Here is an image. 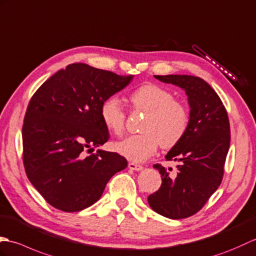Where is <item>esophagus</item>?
<instances>
[{"label": "esophagus", "instance_id": "esophagus-1", "mask_svg": "<svg viewBox=\"0 0 256 256\" xmlns=\"http://www.w3.org/2000/svg\"><path fill=\"white\" fill-rule=\"evenodd\" d=\"M128 168L130 170H134V171H141V170H142V166H140V164H137L134 162H130L128 164Z\"/></svg>", "mask_w": 256, "mask_h": 256}]
</instances>
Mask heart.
Segmentation results:
<instances>
[{"instance_id":"heart-1","label":"heart","mask_w":256,"mask_h":256,"mask_svg":"<svg viewBox=\"0 0 256 256\" xmlns=\"http://www.w3.org/2000/svg\"><path fill=\"white\" fill-rule=\"evenodd\" d=\"M132 112H144L141 134L115 144V150L130 161L142 162L153 156L158 146L171 149L185 137L190 126V110L174 100L171 90L158 84H144L130 95ZM100 120L115 136H122L126 126V112L116 96H110L100 105Z\"/></svg>"}]
</instances>
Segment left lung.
Returning <instances> with one entry per match:
<instances>
[{
  "instance_id": "8db88e82",
  "label": "left lung",
  "mask_w": 256,
  "mask_h": 256,
  "mask_svg": "<svg viewBox=\"0 0 256 256\" xmlns=\"http://www.w3.org/2000/svg\"><path fill=\"white\" fill-rule=\"evenodd\" d=\"M154 78L185 90L190 120L185 137L166 156V161L180 163L178 173L154 164L162 184L149 195L148 202L164 217L183 219L200 212L222 180L230 146L228 112L218 94L200 78L178 74Z\"/></svg>"
}]
</instances>
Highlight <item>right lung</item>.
Instances as JSON below:
<instances>
[{"label": "right lung", "mask_w": 256, "mask_h": 256, "mask_svg": "<svg viewBox=\"0 0 256 256\" xmlns=\"http://www.w3.org/2000/svg\"><path fill=\"white\" fill-rule=\"evenodd\" d=\"M132 78L72 64L32 95L22 124V163L28 180L52 207L66 212L90 207L112 176L127 166L117 152H86L110 139L100 105Z\"/></svg>", "instance_id": "1"}]
</instances>
